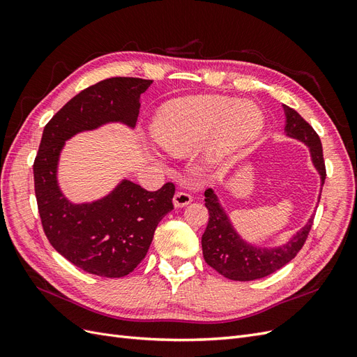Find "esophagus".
Here are the masks:
<instances>
[{"instance_id": "obj_1", "label": "esophagus", "mask_w": 357, "mask_h": 357, "mask_svg": "<svg viewBox=\"0 0 357 357\" xmlns=\"http://www.w3.org/2000/svg\"><path fill=\"white\" fill-rule=\"evenodd\" d=\"M172 202H174V205L178 208L186 207V205H189L192 202V197H190V193H188V192L178 190V192H176L174 198H172Z\"/></svg>"}]
</instances>
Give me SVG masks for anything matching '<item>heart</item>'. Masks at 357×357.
<instances>
[{"label":"heart","instance_id":"b5f03b06","mask_svg":"<svg viewBox=\"0 0 357 357\" xmlns=\"http://www.w3.org/2000/svg\"><path fill=\"white\" fill-rule=\"evenodd\" d=\"M262 128L264 114L253 102L205 95L169 102L158 114L153 131L159 146L176 156H186L207 142L201 158L213 167L250 143Z\"/></svg>","mask_w":357,"mask_h":357}]
</instances>
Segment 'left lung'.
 I'll return each instance as SVG.
<instances>
[{"label":"left lung","instance_id":"8db88e82","mask_svg":"<svg viewBox=\"0 0 357 357\" xmlns=\"http://www.w3.org/2000/svg\"><path fill=\"white\" fill-rule=\"evenodd\" d=\"M283 109L286 114V135L304 143L310 149L312 165L317 169L323 186L326 168L317 132L298 112L287 105H283ZM204 195L205 207L208 208L210 214L207 229L201 241L204 259L219 274L234 282H252V280L264 278L289 264L304 245L314 220V214H311L308 222L283 245L257 247L243 240L241 235L236 232L213 189L205 190Z\"/></svg>","mask_w":357,"mask_h":357}]
</instances>
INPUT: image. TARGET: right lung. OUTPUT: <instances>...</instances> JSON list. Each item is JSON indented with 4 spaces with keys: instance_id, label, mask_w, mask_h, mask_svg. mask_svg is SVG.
I'll use <instances>...</instances> for the list:
<instances>
[{
    "instance_id": "1",
    "label": "right lung",
    "mask_w": 357,
    "mask_h": 357,
    "mask_svg": "<svg viewBox=\"0 0 357 357\" xmlns=\"http://www.w3.org/2000/svg\"><path fill=\"white\" fill-rule=\"evenodd\" d=\"M153 80L112 77L89 86L53 116L34 160V186L43 229L58 253L83 271L119 278L143 261L158 223L169 213L176 188L149 192L123 178L101 199L74 204L58 183L59 156L67 139L107 123L134 128L139 96Z\"/></svg>"
}]
</instances>
